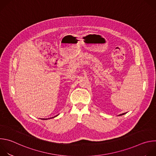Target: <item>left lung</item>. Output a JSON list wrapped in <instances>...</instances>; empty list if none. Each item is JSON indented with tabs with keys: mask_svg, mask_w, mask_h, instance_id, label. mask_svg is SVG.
Returning <instances> with one entry per match:
<instances>
[{
	"mask_svg": "<svg viewBox=\"0 0 156 156\" xmlns=\"http://www.w3.org/2000/svg\"><path fill=\"white\" fill-rule=\"evenodd\" d=\"M126 113H123V114H120V115H119L118 116H121V115H124V114H125Z\"/></svg>",
	"mask_w": 156,
	"mask_h": 156,
	"instance_id": "obj_1",
	"label": "left lung"
}]
</instances>
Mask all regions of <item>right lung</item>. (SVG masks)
Returning a JSON list of instances; mask_svg holds the SVG:
<instances>
[{"label": "right lung", "instance_id": "add662e5", "mask_svg": "<svg viewBox=\"0 0 156 156\" xmlns=\"http://www.w3.org/2000/svg\"><path fill=\"white\" fill-rule=\"evenodd\" d=\"M57 115H56V116H57ZM56 116H55V117H55ZM54 117H52V118H54ZM42 120H48V119H42Z\"/></svg>", "mask_w": 156, "mask_h": 156}]
</instances>
